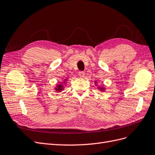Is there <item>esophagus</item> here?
I'll use <instances>...</instances> for the list:
<instances>
[{
  "label": "esophagus",
  "mask_w": 155,
  "mask_h": 155,
  "mask_svg": "<svg viewBox=\"0 0 155 155\" xmlns=\"http://www.w3.org/2000/svg\"><path fill=\"white\" fill-rule=\"evenodd\" d=\"M78 75H79V77H80L83 78V77H84V76H85V73H84V71H80V72H79Z\"/></svg>",
  "instance_id": "1"
}]
</instances>
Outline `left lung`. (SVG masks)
<instances>
[{
	"mask_svg": "<svg viewBox=\"0 0 155 155\" xmlns=\"http://www.w3.org/2000/svg\"><path fill=\"white\" fill-rule=\"evenodd\" d=\"M101 89H102V88H101Z\"/></svg>",
	"mask_w": 155,
	"mask_h": 155,
	"instance_id": "1",
	"label": "left lung"
}]
</instances>
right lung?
Instances as JSON below:
<instances>
[{
  "instance_id": "right-lung-1",
  "label": "right lung",
  "mask_w": 155,
  "mask_h": 155,
  "mask_svg": "<svg viewBox=\"0 0 155 155\" xmlns=\"http://www.w3.org/2000/svg\"><path fill=\"white\" fill-rule=\"evenodd\" d=\"M61 90H62V86H61V85H59L58 86H57V88H56V90H58V91H61Z\"/></svg>"
}]
</instances>
